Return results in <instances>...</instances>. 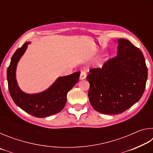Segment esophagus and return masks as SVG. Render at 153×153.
Wrapping results in <instances>:
<instances>
[{"instance_id": "esophagus-1", "label": "esophagus", "mask_w": 153, "mask_h": 153, "mask_svg": "<svg viewBox=\"0 0 153 153\" xmlns=\"http://www.w3.org/2000/svg\"><path fill=\"white\" fill-rule=\"evenodd\" d=\"M86 77V72L84 71H81V74H80V76H79V79L82 80V79H84Z\"/></svg>"}]
</instances>
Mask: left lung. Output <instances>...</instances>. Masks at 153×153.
<instances>
[{
  "mask_svg": "<svg viewBox=\"0 0 153 153\" xmlns=\"http://www.w3.org/2000/svg\"><path fill=\"white\" fill-rule=\"evenodd\" d=\"M117 56L102 68L90 70L88 97L98 112L116 115L128 109L140 99L148 77L142 51L129 40H117Z\"/></svg>",
  "mask_w": 153,
  "mask_h": 153,
  "instance_id": "1",
  "label": "left lung"
}]
</instances>
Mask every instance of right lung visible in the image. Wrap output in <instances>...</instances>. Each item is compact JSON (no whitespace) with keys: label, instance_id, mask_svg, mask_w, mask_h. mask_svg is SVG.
<instances>
[{"label":"right lung","instance_id":"add662e5","mask_svg":"<svg viewBox=\"0 0 153 153\" xmlns=\"http://www.w3.org/2000/svg\"><path fill=\"white\" fill-rule=\"evenodd\" d=\"M30 42L24 44L13 55L7 69V77L9 93L15 105L34 117L42 118L58 113L67 102V94L79 81L80 71L59 77L51 86L43 92L27 94L20 89L16 79L18 62L27 50Z\"/></svg>","mask_w":153,"mask_h":153}]
</instances>
